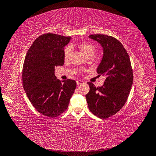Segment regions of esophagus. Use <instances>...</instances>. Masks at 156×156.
Here are the masks:
<instances>
[{"instance_id":"1","label":"esophagus","mask_w":156,"mask_h":156,"mask_svg":"<svg viewBox=\"0 0 156 156\" xmlns=\"http://www.w3.org/2000/svg\"><path fill=\"white\" fill-rule=\"evenodd\" d=\"M84 82L81 81V80H78V81H77V85H81V84H83Z\"/></svg>"}]
</instances>
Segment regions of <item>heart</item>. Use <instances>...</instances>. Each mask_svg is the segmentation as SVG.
Here are the masks:
<instances>
[{
    "label": "heart",
    "instance_id": "1",
    "mask_svg": "<svg viewBox=\"0 0 156 156\" xmlns=\"http://www.w3.org/2000/svg\"><path fill=\"white\" fill-rule=\"evenodd\" d=\"M78 48L87 57L92 56L96 51V46L88 41H82L78 44ZM72 55V50L69 48H66L64 49V58L65 60L69 59Z\"/></svg>",
    "mask_w": 156,
    "mask_h": 156
}]
</instances>
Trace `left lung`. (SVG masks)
Here are the masks:
<instances>
[{"mask_svg":"<svg viewBox=\"0 0 156 156\" xmlns=\"http://www.w3.org/2000/svg\"><path fill=\"white\" fill-rule=\"evenodd\" d=\"M89 37L103 47V56L97 72L105 76V80L102 87L88 83L87 101L94 115L105 119L115 115L126 103L133 84V69L129 55L119 40L105 34H92Z\"/></svg>","mask_w":156,"mask_h":156,"instance_id":"left-lung-1","label":"left lung"}]
</instances>
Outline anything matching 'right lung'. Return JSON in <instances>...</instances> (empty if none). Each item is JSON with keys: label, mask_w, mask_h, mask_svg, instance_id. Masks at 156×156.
Masks as SVG:
<instances>
[{"label": "right lung", "mask_w": 156, "mask_h": 156, "mask_svg": "<svg viewBox=\"0 0 156 156\" xmlns=\"http://www.w3.org/2000/svg\"><path fill=\"white\" fill-rule=\"evenodd\" d=\"M72 39L47 33L33 42L28 50L22 70L23 87L37 111L55 118L66 111L77 83L56 79L55 68L64 63V46Z\"/></svg>", "instance_id": "1"}]
</instances>
